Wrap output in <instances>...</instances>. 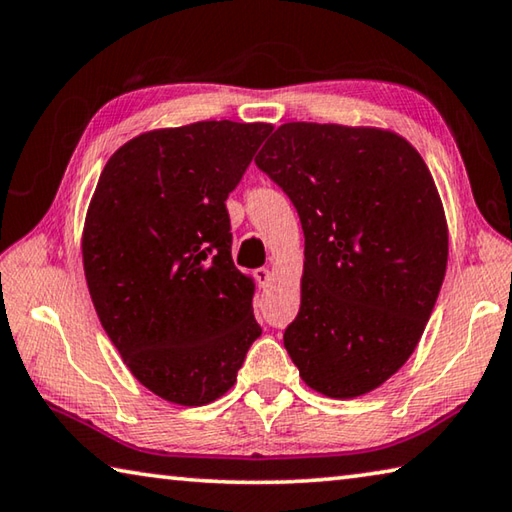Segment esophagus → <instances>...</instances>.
Segmentation results:
<instances>
[{
	"instance_id": "obj_1",
	"label": "esophagus",
	"mask_w": 512,
	"mask_h": 512,
	"mask_svg": "<svg viewBox=\"0 0 512 512\" xmlns=\"http://www.w3.org/2000/svg\"><path fill=\"white\" fill-rule=\"evenodd\" d=\"M254 276H256V281H258V285H270V281H272V272L267 270V267H261V270H256L254 272Z\"/></svg>"
}]
</instances>
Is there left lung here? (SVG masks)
<instances>
[{"label": "left lung", "mask_w": 512, "mask_h": 512, "mask_svg": "<svg viewBox=\"0 0 512 512\" xmlns=\"http://www.w3.org/2000/svg\"><path fill=\"white\" fill-rule=\"evenodd\" d=\"M256 166L297 209L306 236L301 308L283 344L310 389L357 398L409 360L447 267L434 177L391 130L285 123Z\"/></svg>", "instance_id": "8db88e82"}]
</instances>
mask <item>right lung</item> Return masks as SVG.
Returning a JSON list of instances; mask_svg holds the SVG:
<instances>
[{
    "instance_id": "1",
    "label": "right lung",
    "mask_w": 512,
    "mask_h": 512,
    "mask_svg": "<svg viewBox=\"0 0 512 512\" xmlns=\"http://www.w3.org/2000/svg\"><path fill=\"white\" fill-rule=\"evenodd\" d=\"M270 132L233 121L143 132L110 157L89 202L96 315L134 378L175 405L224 396L261 337L224 202Z\"/></svg>"
}]
</instances>
